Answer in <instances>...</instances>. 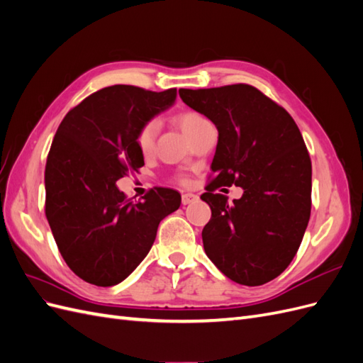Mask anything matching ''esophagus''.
<instances>
[{"instance_id":"1","label":"esophagus","mask_w":363,"mask_h":363,"mask_svg":"<svg viewBox=\"0 0 363 363\" xmlns=\"http://www.w3.org/2000/svg\"><path fill=\"white\" fill-rule=\"evenodd\" d=\"M196 201H199V195H195V194H183L182 195L183 206H188V204H192Z\"/></svg>"}]
</instances>
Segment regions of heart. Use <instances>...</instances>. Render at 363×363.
Wrapping results in <instances>:
<instances>
[{
    "mask_svg": "<svg viewBox=\"0 0 363 363\" xmlns=\"http://www.w3.org/2000/svg\"><path fill=\"white\" fill-rule=\"evenodd\" d=\"M175 123L180 125L182 131L188 136V139H191L195 133H199L204 125L211 124L207 121V118H204L203 115L196 112H183L175 116ZM157 133H159V121L156 119L148 121V123H145L139 128L136 135V145L142 156H150L152 150H155V142H156Z\"/></svg>",
    "mask_w": 363,
    "mask_h": 363,
    "instance_id": "1",
    "label": "heart"
}]
</instances>
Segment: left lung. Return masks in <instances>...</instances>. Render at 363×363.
I'll return each mask as SVG.
<instances>
[{"label":"left lung","instance_id":"1","mask_svg":"<svg viewBox=\"0 0 363 363\" xmlns=\"http://www.w3.org/2000/svg\"><path fill=\"white\" fill-rule=\"evenodd\" d=\"M179 94L218 128L215 177L201 195L212 208L201 233L206 255L230 280L260 286L288 268L311 218L312 163L303 136L283 107L250 84ZM232 184L245 194L228 205L214 191Z\"/></svg>","mask_w":363,"mask_h":363}]
</instances>
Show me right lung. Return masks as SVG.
<instances>
[{
  "mask_svg": "<svg viewBox=\"0 0 363 363\" xmlns=\"http://www.w3.org/2000/svg\"><path fill=\"white\" fill-rule=\"evenodd\" d=\"M177 89L104 87L67 113L48 152L45 215L62 257L80 279L115 286L145 259L164 216L177 211V191L156 188L133 203L116 182L144 167L139 128L171 107Z\"/></svg>",
  "mask_w": 363,
  "mask_h": 363,
  "instance_id": "1",
  "label": "right lung"
}]
</instances>
